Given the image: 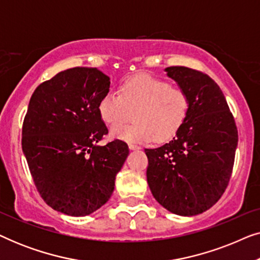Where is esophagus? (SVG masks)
<instances>
[{"mask_svg":"<svg viewBox=\"0 0 260 260\" xmlns=\"http://www.w3.org/2000/svg\"><path fill=\"white\" fill-rule=\"evenodd\" d=\"M129 149L130 150H140L141 147H138V145H135V144H129Z\"/></svg>","mask_w":260,"mask_h":260,"instance_id":"34e87169","label":"esophagus"}]
</instances>
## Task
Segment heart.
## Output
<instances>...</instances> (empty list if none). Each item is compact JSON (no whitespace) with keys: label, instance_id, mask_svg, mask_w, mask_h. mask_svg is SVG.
<instances>
[{"label":"heart","instance_id":"1","mask_svg":"<svg viewBox=\"0 0 260 260\" xmlns=\"http://www.w3.org/2000/svg\"><path fill=\"white\" fill-rule=\"evenodd\" d=\"M189 99L181 88L149 74H138L120 86V94L108 92L101 99L98 111L110 126L125 121L135 110V122L112 127L111 136L129 143L163 142L172 138L186 119Z\"/></svg>","mask_w":260,"mask_h":260}]
</instances>
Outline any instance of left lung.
<instances>
[{"label": "left lung", "instance_id": "obj_1", "mask_svg": "<svg viewBox=\"0 0 260 260\" xmlns=\"http://www.w3.org/2000/svg\"><path fill=\"white\" fill-rule=\"evenodd\" d=\"M165 71L187 93L189 109L169 143L144 149L147 181L156 201L169 212L197 215L211 208L229 184L238 131L214 80L183 66Z\"/></svg>", "mask_w": 260, "mask_h": 260}]
</instances>
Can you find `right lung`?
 <instances>
[{"instance_id": "right-lung-1", "label": "right lung", "mask_w": 260, "mask_h": 260, "mask_svg": "<svg viewBox=\"0 0 260 260\" xmlns=\"http://www.w3.org/2000/svg\"><path fill=\"white\" fill-rule=\"evenodd\" d=\"M110 78L98 69L59 72L31 95L22 127V150L39 193L55 211L91 214L115 189L129 155L126 143L98 142L108 134L99 116Z\"/></svg>"}]
</instances>
